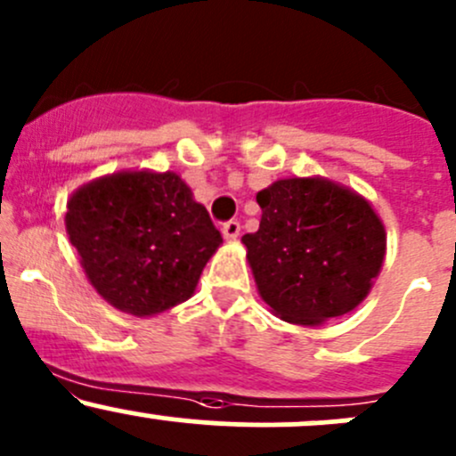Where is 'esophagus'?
Returning <instances> with one entry per match:
<instances>
[{"instance_id":"esophagus-1","label":"esophagus","mask_w":456,"mask_h":456,"mask_svg":"<svg viewBox=\"0 0 456 456\" xmlns=\"http://www.w3.org/2000/svg\"><path fill=\"white\" fill-rule=\"evenodd\" d=\"M223 236L224 240H236L238 236H240V223L238 220H229V223L223 224Z\"/></svg>"}]
</instances>
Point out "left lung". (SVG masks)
<instances>
[{"label":"left lung","instance_id":"left-lung-1","mask_svg":"<svg viewBox=\"0 0 456 456\" xmlns=\"http://www.w3.org/2000/svg\"><path fill=\"white\" fill-rule=\"evenodd\" d=\"M256 199L260 229L242 244L273 314L313 328L365 301L387 256L385 224L365 196L325 176H292Z\"/></svg>","mask_w":456,"mask_h":456}]
</instances>
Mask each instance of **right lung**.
Segmentation results:
<instances>
[{
  "mask_svg": "<svg viewBox=\"0 0 456 456\" xmlns=\"http://www.w3.org/2000/svg\"><path fill=\"white\" fill-rule=\"evenodd\" d=\"M65 229L89 284L133 316L188 301L223 244L208 209L170 170H118L80 185Z\"/></svg>",
  "mask_w": 456,
  "mask_h": 456,
  "instance_id": "add662e5",
  "label": "right lung"
}]
</instances>
